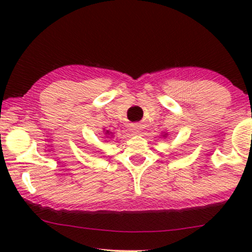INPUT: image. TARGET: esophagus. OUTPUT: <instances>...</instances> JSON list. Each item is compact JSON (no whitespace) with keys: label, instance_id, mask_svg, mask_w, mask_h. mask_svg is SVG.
Instances as JSON below:
<instances>
[{"label":"esophagus","instance_id":"esophagus-1","mask_svg":"<svg viewBox=\"0 0 252 252\" xmlns=\"http://www.w3.org/2000/svg\"><path fill=\"white\" fill-rule=\"evenodd\" d=\"M132 132H134V134H140V132H141V126H137V124L132 126Z\"/></svg>","mask_w":252,"mask_h":252}]
</instances>
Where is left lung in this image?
<instances>
[{
    "mask_svg": "<svg viewBox=\"0 0 252 252\" xmlns=\"http://www.w3.org/2000/svg\"><path fill=\"white\" fill-rule=\"evenodd\" d=\"M162 136H163V137H167V134H166V132H164V134H163Z\"/></svg>",
    "mask_w": 252,
    "mask_h": 252,
    "instance_id": "1",
    "label": "left lung"
}]
</instances>
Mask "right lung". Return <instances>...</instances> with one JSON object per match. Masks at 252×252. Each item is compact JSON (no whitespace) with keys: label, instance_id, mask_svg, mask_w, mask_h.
Segmentation results:
<instances>
[{"label":"right lung","instance_id":"1","mask_svg":"<svg viewBox=\"0 0 252 252\" xmlns=\"http://www.w3.org/2000/svg\"><path fill=\"white\" fill-rule=\"evenodd\" d=\"M103 131H104V135H105V136H106V138H110V137H109V136H111V137H112V132H111V131H110V130H105V129H104V130H103Z\"/></svg>","mask_w":252,"mask_h":252}]
</instances>
